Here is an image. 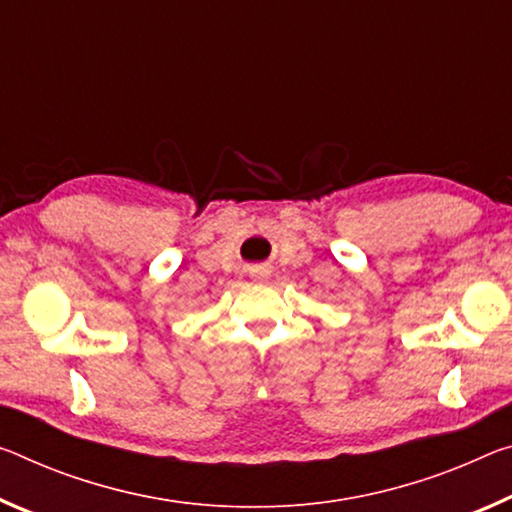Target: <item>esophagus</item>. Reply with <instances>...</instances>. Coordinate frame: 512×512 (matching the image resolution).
<instances>
[{"label":"esophagus","mask_w":512,"mask_h":512,"mask_svg":"<svg viewBox=\"0 0 512 512\" xmlns=\"http://www.w3.org/2000/svg\"><path fill=\"white\" fill-rule=\"evenodd\" d=\"M269 266H266V264H262V266H259V269H257V275H259V278H269Z\"/></svg>","instance_id":"obj_1"}]
</instances>
